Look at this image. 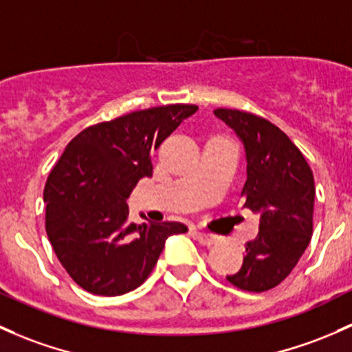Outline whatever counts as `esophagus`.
Returning <instances> with one entry per match:
<instances>
[{
  "label": "esophagus",
  "mask_w": 352,
  "mask_h": 352,
  "mask_svg": "<svg viewBox=\"0 0 352 352\" xmlns=\"http://www.w3.org/2000/svg\"><path fill=\"white\" fill-rule=\"evenodd\" d=\"M194 236L195 239H197L199 243H202L204 246H214V244L219 243V238L214 234H209V232H202V231H194Z\"/></svg>",
  "instance_id": "1"
}]
</instances>
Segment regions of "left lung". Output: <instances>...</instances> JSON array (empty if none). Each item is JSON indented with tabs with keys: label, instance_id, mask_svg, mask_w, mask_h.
Instances as JSON below:
<instances>
[{
	"label": "left lung",
	"instance_id": "obj_1",
	"mask_svg": "<svg viewBox=\"0 0 352 352\" xmlns=\"http://www.w3.org/2000/svg\"><path fill=\"white\" fill-rule=\"evenodd\" d=\"M243 142L248 179L241 197L260 214V232L246 243V256L228 282L246 292L282 283L312 238L314 173L302 151L268 120L238 109H214Z\"/></svg>",
	"mask_w": 352,
	"mask_h": 352
}]
</instances>
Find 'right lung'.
I'll list each match as a JSON object with an SVG mask.
<instances>
[{
  "mask_svg": "<svg viewBox=\"0 0 352 352\" xmlns=\"http://www.w3.org/2000/svg\"><path fill=\"white\" fill-rule=\"evenodd\" d=\"M197 109L158 106L89 126L52 168L43 190L47 236L70 278L89 294L114 297L138 288L166 238L187 231L182 223H129L126 199L153 175V150Z\"/></svg>",
  "mask_w": 352,
  "mask_h": 352,
  "instance_id": "1",
  "label": "right lung"
}]
</instances>
